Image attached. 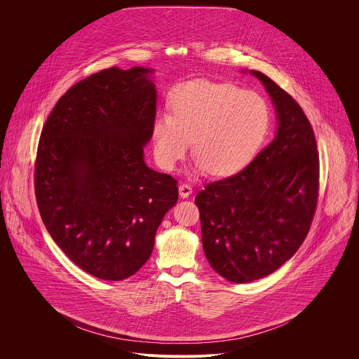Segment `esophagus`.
<instances>
[{"label":"esophagus","instance_id":"obj_1","mask_svg":"<svg viewBox=\"0 0 359 359\" xmlns=\"http://www.w3.org/2000/svg\"><path fill=\"white\" fill-rule=\"evenodd\" d=\"M191 187L189 184H180L179 186V194L182 198H187L191 194Z\"/></svg>","mask_w":359,"mask_h":359}]
</instances>
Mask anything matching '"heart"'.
Wrapping results in <instances>:
<instances>
[{
  "instance_id": "1",
  "label": "heart",
  "mask_w": 359,
  "mask_h": 359,
  "mask_svg": "<svg viewBox=\"0 0 359 359\" xmlns=\"http://www.w3.org/2000/svg\"><path fill=\"white\" fill-rule=\"evenodd\" d=\"M169 107L170 115H159L151 126L156 162L168 172L193 140L197 172L233 176L255 158L270 129L267 102L230 83H183L170 95Z\"/></svg>"
}]
</instances>
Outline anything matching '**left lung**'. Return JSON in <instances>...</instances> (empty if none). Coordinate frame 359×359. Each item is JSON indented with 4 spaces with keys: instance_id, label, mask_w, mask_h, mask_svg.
<instances>
[{
    "instance_id": "obj_1",
    "label": "left lung",
    "mask_w": 359,
    "mask_h": 359,
    "mask_svg": "<svg viewBox=\"0 0 359 359\" xmlns=\"http://www.w3.org/2000/svg\"><path fill=\"white\" fill-rule=\"evenodd\" d=\"M250 74L271 97L276 136L244 170L194 198L206 259L237 284L270 276L297 252L311 227L320 179L316 136L301 107L267 75Z\"/></svg>"
}]
</instances>
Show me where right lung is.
I'll return each instance as SVG.
<instances>
[{
	"label": "right lung",
	"mask_w": 359,
	"mask_h": 359,
	"mask_svg": "<svg viewBox=\"0 0 359 359\" xmlns=\"http://www.w3.org/2000/svg\"><path fill=\"white\" fill-rule=\"evenodd\" d=\"M153 72L112 67L85 78L61 96L41 132V219L69 260L100 280H125L149 260L179 197L177 182L143 158L156 116Z\"/></svg>",
	"instance_id": "obj_1"
}]
</instances>
